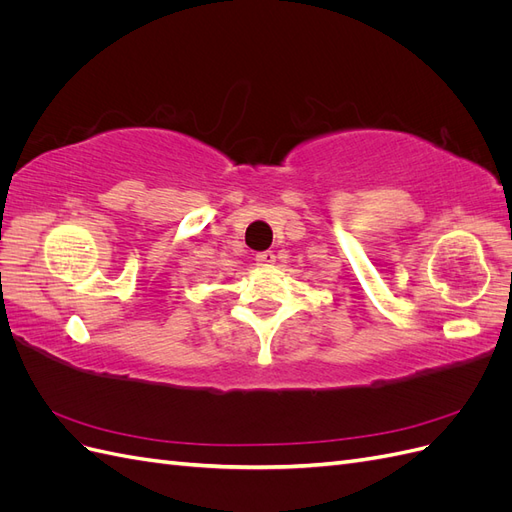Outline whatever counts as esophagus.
I'll list each match as a JSON object with an SVG mask.
<instances>
[{
    "mask_svg": "<svg viewBox=\"0 0 512 512\" xmlns=\"http://www.w3.org/2000/svg\"><path fill=\"white\" fill-rule=\"evenodd\" d=\"M256 262L260 267H271L275 262V254L273 252H260V254H256Z\"/></svg>",
    "mask_w": 512,
    "mask_h": 512,
    "instance_id": "1",
    "label": "esophagus"
}]
</instances>
